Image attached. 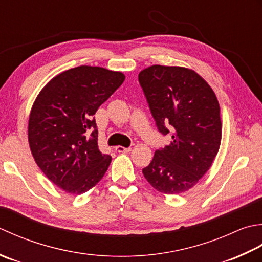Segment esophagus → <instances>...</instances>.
Instances as JSON below:
<instances>
[{
  "mask_svg": "<svg viewBox=\"0 0 262 262\" xmlns=\"http://www.w3.org/2000/svg\"><path fill=\"white\" fill-rule=\"evenodd\" d=\"M115 150L117 152H129V151H131V148H125V147H122V146H117V147H115Z\"/></svg>",
  "mask_w": 262,
  "mask_h": 262,
  "instance_id": "obj_1",
  "label": "esophagus"
}]
</instances>
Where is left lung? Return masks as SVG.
I'll use <instances>...</instances> for the list:
<instances>
[{
  "mask_svg": "<svg viewBox=\"0 0 262 262\" xmlns=\"http://www.w3.org/2000/svg\"><path fill=\"white\" fill-rule=\"evenodd\" d=\"M159 132L170 133L168 146L156 150L142 169L154 189L180 194L199 182L222 141L220 103L206 80L184 67L155 66L139 73Z\"/></svg>",
  "mask_w": 262,
  "mask_h": 262,
  "instance_id": "1",
  "label": "left lung"
}]
</instances>
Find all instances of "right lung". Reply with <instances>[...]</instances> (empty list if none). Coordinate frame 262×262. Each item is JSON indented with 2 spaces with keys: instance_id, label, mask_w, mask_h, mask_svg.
I'll use <instances>...</instances> for the list:
<instances>
[{
  "instance_id": "1",
  "label": "right lung",
  "mask_w": 262,
  "mask_h": 262,
  "mask_svg": "<svg viewBox=\"0 0 262 262\" xmlns=\"http://www.w3.org/2000/svg\"><path fill=\"white\" fill-rule=\"evenodd\" d=\"M124 79L120 71L81 66L52 78L37 95L28 121L30 151L46 178L67 193L89 191L107 170L112 157L98 149L94 114Z\"/></svg>"
}]
</instances>
